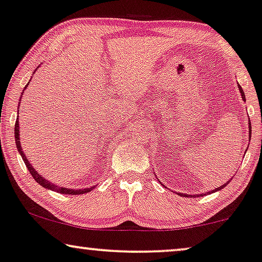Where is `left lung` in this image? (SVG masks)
<instances>
[{
	"label": "left lung",
	"mask_w": 262,
	"mask_h": 262,
	"mask_svg": "<svg viewBox=\"0 0 262 262\" xmlns=\"http://www.w3.org/2000/svg\"><path fill=\"white\" fill-rule=\"evenodd\" d=\"M238 88H239V91H241L242 98H243V100L246 101V95H244V92H243V89H242V87H241L239 84H238ZM248 121H249V137H251V124H250V118H249V120H248ZM226 185H227V183L225 184V185H223V186H220V187L215 188V191H219V190H221V188H224L225 186H226ZM208 193H209V192H208ZM185 196H186V194H185ZM196 196H197V194H196ZM196 196H194V197H196ZM187 197H188V196H187ZM191 197H193V196H191Z\"/></svg>",
	"instance_id": "8db88e82"
}]
</instances>
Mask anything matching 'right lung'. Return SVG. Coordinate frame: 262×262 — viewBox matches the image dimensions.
<instances>
[{"label":"right lung","instance_id":"right-lung-1","mask_svg":"<svg viewBox=\"0 0 262 262\" xmlns=\"http://www.w3.org/2000/svg\"><path fill=\"white\" fill-rule=\"evenodd\" d=\"M14 130H15V134H14V135H15L16 148H18V151L20 152L23 160H24V163L26 164V167H28L29 171H30V173H31V175H32V177H34L35 180L37 181V183H38L39 185H41L42 187H46V188H48V190L57 191V192H59V193H65V194H82V193H85V192H89L91 190H93L92 187H91V188H82V190H72V188L59 187V186H57V185L49 183L48 180H46V179H43V178L41 177V175H39V174L37 173V171H36V170L34 169V168H32V165L29 163V161L26 160L24 152H23V150H21L20 141H19V122H18V121L15 122V128H14Z\"/></svg>","mask_w":262,"mask_h":262}]
</instances>
